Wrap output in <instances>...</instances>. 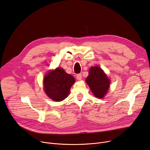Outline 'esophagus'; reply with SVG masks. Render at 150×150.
I'll return each instance as SVG.
<instances>
[{
    "label": "esophagus",
    "instance_id": "obj_1",
    "mask_svg": "<svg viewBox=\"0 0 150 150\" xmlns=\"http://www.w3.org/2000/svg\"><path fill=\"white\" fill-rule=\"evenodd\" d=\"M76 79H77L78 81H81V79H82V74H81V73L77 74L76 75Z\"/></svg>",
    "mask_w": 150,
    "mask_h": 150
}]
</instances>
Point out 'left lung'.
I'll use <instances>...</instances> for the list:
<instances>
[{
    "instance_id": "8db88e82",
    "label": "left lung",
    "mask_w": 150,
    "mask_h": 150,
    "mask_svg": "<svg viewBox=\"0 0 150 150\" xmlns=\"http://www.w3.org/2000/svg\"><path fill=\"white\" fill-rule=\"evenodd\" d=\"M86 82L96 98H103L108 92L110 81L101 68L92 67L89 70V74Z\"/></svg>"
}]
</instances>
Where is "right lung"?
I'll return each mask as SVG.
<instances>
[{
	"label": "right lung",
	"mask_w": 150,
	"mask_h": 150,
	"mask_svg": "<svg viewBox=\"0 0 150 150\" xmlns=\"http://www.w3.org/2000/svg\"><path fill=\"white\" fill-rule=\"evenodd\" d=\"M74 82L73 76L67 74L63 68H57L44 77V91L50 99L60 102L68 96L70 88Z\"/></svg>",
	"instance_id": "1"
}]
</instances>
